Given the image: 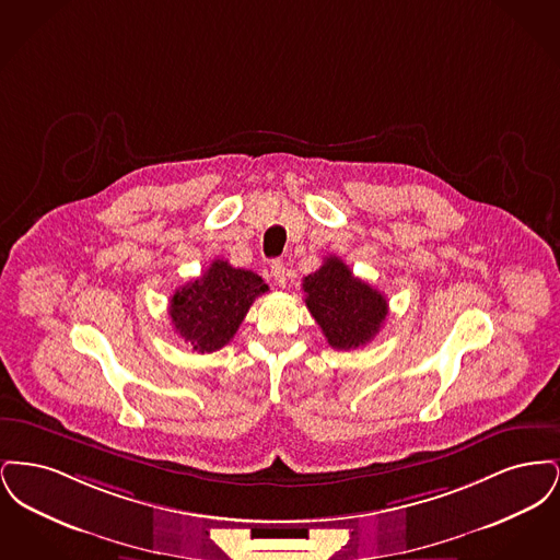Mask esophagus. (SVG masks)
Returning <instances> with one entry per match:
<instances>
[{
    "instance_id": "obj_1",
    "label": "esophagus",
    "mask_w": 560,
    "mask_h": 560,
    "mask_svg": "<svg viewBox=\"0 0 560 560\" xmlns=\"http://www.w3.org/2000/svg\"><path fill=\"white\" fill-rule=\"evenodd\" d=\"M270 275L275 277V283H277L279 288H285V265H283L281 260H275V262L270 265Z\"/></svg>"
}]
</instances>
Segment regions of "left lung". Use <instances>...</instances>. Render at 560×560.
I'll list each match as a JSON object with an SVG mask.
<instances>
[{
  "label": "left lung",
  "instance_id": "8db88e82",
  "mask_svg": "<svg viewBox=\"0 0 560 560\" xmlns=\"http://www.w3.org/2000/svg\"><path fill=\"white\" fill-rule=\"evenodd\" d=\"M302 290L311 315L319 323L329 347H365L388 315V302L370 283L357 279L336 256L325 258L319 270L304 277Z\"/></svg>",
  "mask_w": 560,
  "mask_h": 560
}]
</instances>
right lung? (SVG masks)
<instances>
[{"instance_id": "1", "label": "right lung", "mask_w": 560, "mask_h": 560, "mask_svg": "<svg viewBox=\"0 0 560 560\" xmlns=\"http://www.w3.org/2000/svg\"><path fill=\"white\" fill-rule=\"evenodd\" d=\"M268 285L252 270L213 260L199 279L188 281L170 300V317L180 338L197 352L226 347L249 306Z\"/></svg>"}]
</instances>
